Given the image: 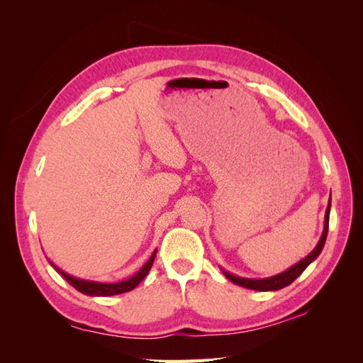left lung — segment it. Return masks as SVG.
Listing matches in <instances>:
<instances>
[{
	"mask_svg": "<svg viewBox=\"0 0 363 363\" xmlns=\"http://www.w3.org/2000/svg\"><path fill=\"white\" fill-rule=\"evenodd\" d=\"M330 207H332V195H330V200H328V204H327V208H325L324 230H323V235H321L320 240H318V244L312 250L311 255H307L298 263H295L294 267L277 274V276H272V277H268V279H244V277L235 276V274L228 272V271L221 268L223 272H224V276L232 283L238 284V286H242V288H247V289H255V291H263V292H265V291H279L284 286H288V284H291L296 277L301 276V272L307 267H309L318 256L321 255V251H323L324 244H325V239H327V233H328V218H330Z\"/></svg>",
	"mask_w": 363,
	"mask_h": 363,
	"instance_id": "obj_1",
	"label": "left lung"
}]
</instances>
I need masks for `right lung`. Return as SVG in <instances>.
<instances>
[{"instance_id": "obj_1", "label": "right lung", "mask_w": 363, "mask_h": 363, "mask_svg": "<svg viewBox=\"0 0 363 363\" xmlns=\"http://www.w3.org/2000/svg\"><path fill=\"white\" fill-rule=\"evenodd\" d=\"M156 252H157V250H155V252H152L151 257L145 262V265L142 267L135 274V276H131V277H128L123 281H118V283H101V281H94V280H83V279H79V277L69 276L68 272H65L59 267L54 265L51 260H50V263H51V267L56 269L60 274V276L79 292H82L84 295H91V296H111V295L124 294V292L135 289L138 284L145 279L147 274L150 272V269L152 267V262H155V257H156Z\"/></svg>"}]
</instances>
